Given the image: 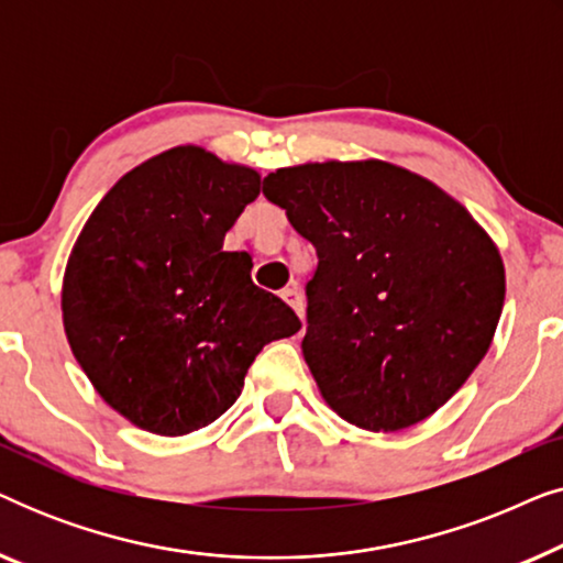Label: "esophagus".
<instances>
[{"label":"esophagus","instance_id":"obj_1","mask_svg":"<svg viewBox=\"0 0 563 563\" xmlns=\"http://www.w3.org/2000/svg\"><path fill=\"white\" fill-rule=\"evenodd\" d=\"M282 299L291 307V310H295V312L299 314V318H302V312H305V302H302V295H299V289H297V287H287V289H282Z\"/></svg>","mask_w":563,"mask_h":563}]
</instances>
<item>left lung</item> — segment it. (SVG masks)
Listing matches in <instances>:
<instances>
[{"instance_id": "1", "label": "left lung", "mask_w": 563, "mask_h": 563, "mask_svg": "<svg viewBox=\"0 0 563 563\" xmlns=\"http://www.w3.org/2000/svg\"><path fill=\"white\" fill-rule=\"evenodd\" d=\"M318 251L302 353L325 402L389 433L456 395L505 305L497 245L466 207L387 161H325L264 179Z\"/></svg>"}]
</instances>
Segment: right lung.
Masks as SVG:
<instances>
[{"mask_svg":"<svg viewBox=\"0 0 563 563\" xmlns=\"http://www.w3.org/2000/svg\"><path fill=\"white\" fill-rule=\"evenodd\" d=\"M258 191L253 168L179 145L122 176L68 256V345L104 402L148 433L210 426L261 349L302 328L251 282L249 253L222 251Z\"/></svg>","mask_w":563,"mask_h":563,"instance_id":"1","label":"right lung"}]
</instances>
